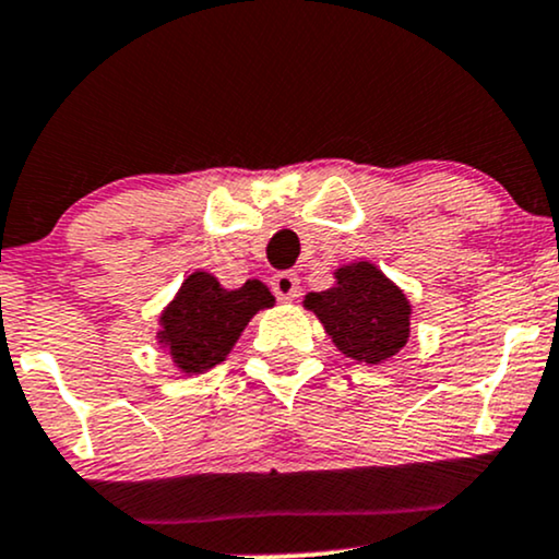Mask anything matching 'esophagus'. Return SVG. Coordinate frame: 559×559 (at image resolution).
Here are the masks:
<instances>
[{
	"label": "esophagus",
	"instance_id": "obj_1",
	"mask_svg": "<svg viewBox=\"0 0 559 559\" xmlns=\"http://www.w3.org/2000/svg\"><path fill=\"white\" fill-rule=\"evenodd\" d=\"M272 290L280 300H285L287 304V300H295V295H298V290H300V282L293 272H280L277 277L272 280Z\"/></svg>",
	"mask_w": 559,
	"mask_h": 559
}]
</instances>
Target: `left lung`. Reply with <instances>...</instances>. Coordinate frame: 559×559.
<instances>
[{
	"instance_id": "obj_1",
	"label": "left lung",
	"mask_w": 559,
	"mask_h": 559,
	"mask_svg": "<svg viewBox=\"0 0 559 559\" xmlns=\"http://www.w3.org/2000/svg\"><path fill=\"white\" fill-rule=\"evenodd\" d=\"M337 285L308 293L306 308L319 317L337 350L364 364H382L400 353L411 334V304L395 282L369 261L334 272Z\"/></svg>"
}]
</instances>
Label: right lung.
<instances>
[{
	"label": "right lung",
	"instance_id": "obj_1",
	"mask_svg": "<svg viewBox=\"0 0 559 559\" xmlns=\"http://www.w3.org/2000/svg\"><path fill=\"white\" fill-rule=\"evenodd\" d=\"M269 306L274 295L264 282L248 280L238 290H225L212 274L193 272L164 308L159 343L177 369L201 373L222 364L253 313Z\"/></svg>",
	"mask_w": 559,
	"mask_h": 559
}]
</instances>
